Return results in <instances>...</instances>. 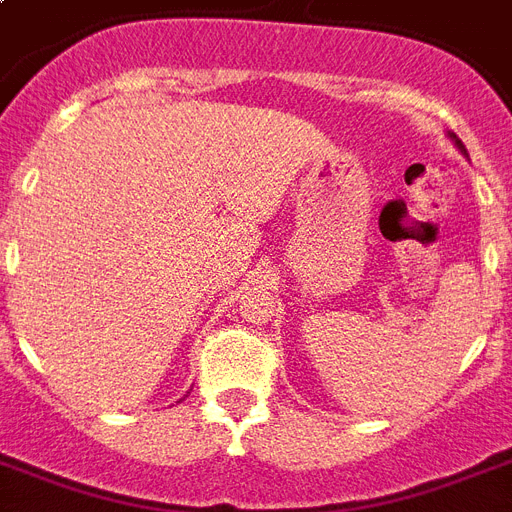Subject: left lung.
<instances>
[{
    "mask_svg": "<svg viewBox=\"0 0 512 512\" xmlns=\"http://www.w3.org/2000/svg\"><path fill=\"white\" fill-rule=\"evenodd\" d=\"M449 138H452V140H454V146L460 148V151H465V146H462V140H460V138H457V135H452V132H449Z\"/></svg>",
    "mask_w": 512,
    "mask_h": 512,
    "instance_id": "left-lung-1",
    "label": "left lung"
}]
</instances>
